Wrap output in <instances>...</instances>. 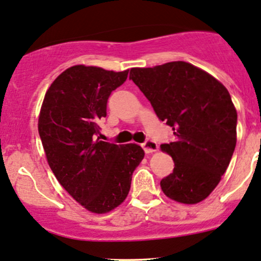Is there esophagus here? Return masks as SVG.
I'll return each instance as SVG.
<instances>
[{"mask_svg":"<svg viewBox=\"0 0 261 261\" xmlns=\"http://www.w3.org/2000/svg\"><path fill=\"white\" fill-rule=\"evenodd\" d=\"M142 146L146 154L154 153V151L158 150V143L154 142V140H151V139H146L145 142L142 144Z\"/></svg>","mask_w":261,"mask_h":261,"instance_id":"esophagus-1","label":"esophagus"}]
</instances>
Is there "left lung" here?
<instances>
[{
    "instance_id": "left-lung-1",
    "label": "left lung",
    "mask_w": 261,
    "mask_h": 261,
    "mask_svg": "<svg viewBox=\"0 0 261 261\" xmlns=\"http://www.w3.org/2000/svg\"><path fill=\"white\" fill-rule=\"evenodd\" d=\"M129 79L150 101L175 142L162 144L175 168L160 181L171 200L195 204L221 181L237 143V111L225 87L185 61L133 67Z\"/></svg>"
}]
</instances>
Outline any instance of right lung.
<instances>
[{"label": "right lung", "mask_w": 261, "mask_h": 261, "mask_svg": "<svg viewBox=\"0 0 261 261\" xmlns=\"http://www.w3.org/2000/svg\"><path fill=\"white\" fill-rule=\"evenodd\" d=\"M127 76L128 70L71 66L50 85L40 108L38 130L51 171L69 195L93 213L110 212L125 200L133 171L144 158L139 145L96 138L97 123L107 116L108 97Z\"/></svg>", "instance_id": "1"}]
</instances>
